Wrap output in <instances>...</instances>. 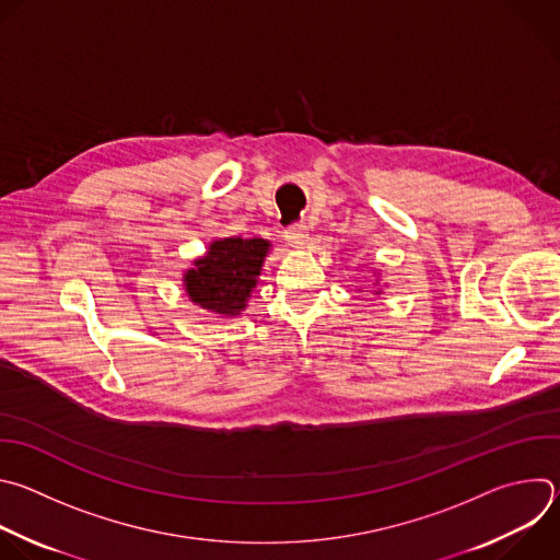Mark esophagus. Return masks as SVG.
<instances>
[{
  "label": "esophagus",
  "mask_w": 560,
  "mask_h": 560,
  "mask_svg": "<svg viewBox=\"0 0 560 560\" xmlns=\"http://www.w3.org/2000/svg\"><path fill=\"white\" fill-rule=\"evenodd\" d=\"M283 240L292 246V248H303L310 240V233H307V226L305 224H292L283 231Z\"/></svg>",
  "instance_id": "34e87169"
}]
</instances>
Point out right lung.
Listing matches in <instances>:
<instances>
[{"instance_id": "1", "label": "right lung", "mask_w": 560, "mask_h": 560, "mask_svg": "<svg viewBox=\"0 0 560 560\" xmlns=\"http://www.w3.org/2000/svg\"><path fill=\"white\" fill-rule=\"evenodd\" d=\"M270 244L266 240L229 237L213 242L207 257L184 275V285L191 301L205 310L235 316L257 285L261 264Z\"/></svg>"}]
</instances>
